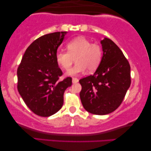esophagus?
I'll return each instance as SVG.
<instances>
[{
    "label": "esophagus",
    "instance_id": "34e87169",
    "mask_svg": "<svg viewBox=\"0 0 151 151\" xmlns=\"http://www.w3.org/2000/svg\"><path fill=\"white\" fill-rule=\"evenodd\" d=\"M78 82V78H72V82H73V84L77 83Z\"/></svg>",
    "mask_w": 151,
    "mask_h": 151
}]
</instances>
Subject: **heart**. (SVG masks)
<instances>
[{
	"label": "heart",
	"mask_w": 151,
	"mask_h": 151,
	"mask_svg": "<svg viewBox=\"0 0 151 151\" xmlns=\"http://www.w3.org/2000/svg\"><path fill=\"white\" fill-rule=\"evenodd\" d=\"M67 51H58L55 60L64 70L70 69L74 62L75 66L67 72L68 76H76L88 69L89 71L96 70L102 58V49L100 45L92 43L84 36H80L69 41L67 45Z\"/></svg>",
	"instance_id": "heart-1"
}]
</instances>
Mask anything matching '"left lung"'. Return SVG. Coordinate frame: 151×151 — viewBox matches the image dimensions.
<instances>
[{
    "instance_id": "left-lung-1",
    "label": "left lung",
    "mask_w": 151,
    "mask_h": 151,
    "mask_svg": "<svg viewBox=\"0 0 151 151\" xmlns=\"http://www.w3.org/2000/svg\"><path fill=\"white\" fill-rule=\"evenodd\" d=\"M103 55L93 75L79 80L80 100L84 109L106 115L118 108L131 85V67L121 49L111 39L101 40Z\"/></svg>"
}]
</instances>
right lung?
<instances>
[{
	"label": "right lung",
	"mask_w": 151,
	"mask_h": 151,
	"mask_svg": "<svg viewBox=\"0 0 151 151\" xmlns=\"http://www.w3.org/2000/svg\"><path fill=\"white\" fill-rule=\"evenodd\" d=\"M67 33H51L36 39L26 49L18 66V92L29 109L39 116L57 113L63 105L64 93L72 84L71 78L60 79L63 71L55 60Z\"/></svg>",
	"instance_id": "obj_1"
}]
</instances>
